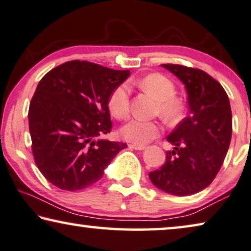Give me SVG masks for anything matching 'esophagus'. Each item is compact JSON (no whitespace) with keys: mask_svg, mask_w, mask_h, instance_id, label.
<instances>
[{"mask_svg":"<svg viewBox=\"0 0 251 251\" xmlns=\"http://www.w3.org/2000/svg\"><path fill=\"white\" fill-rule=\"evenodd\" d=\"M128 147L130 148V149H133V150H138V151H142V150H144L145 148V145H142V144H135V143H130V144H128Z\"/></svg>","mask_w":251,"mask_h":251,"instance_id":"obj_1","label":"esophagus"}]
</instances>
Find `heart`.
<instances>
[{
  "instance_id": "b5f03b06",
  "label": "heart",
  "mask_w": 251,
  "mask_h": 251,
  "mask_svg": "<svg viewBox=\"0 0 251 251\" xmlns=\"http://www.w3.org/2000/svg\"><path fill=\"white\" fill-rule=\"evenodd\" d=\"M132 84L143 90L158 101L159 113L168 121H175L180 117L184 110V101L175 97L176 88L174 82L159 73L148 74L132 81ZM110 114L117 119L126 118L129 114V92L126 85L116 88L108 100ZM162 126L155 121L130 119L119 130L125 141L135 144H145L160 135Z\"/></svg>"
}]
</instances>
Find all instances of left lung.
I'll use <instances>...</instances> for the list:
<instances>
[{
    "mask_svg": "<svg viewBox=\"0 0 251 251\" xmlns=\"http://www.w3.org/2000/svg\"><path fill=\"white\" fill-rule=\"evenodd\" d=\"M161 66L185 84L189 115L167 137L175 149L167 152L166 163L149 177L171 195H193L211 185L229 150L232 134L229 97L204 71L178 64Z\"/></svg>",
    "mask_w": 251,
    "mask_h": 251,
    "instance_id": "left-lung-1",
    "label": "left lung"
}]
</instances>
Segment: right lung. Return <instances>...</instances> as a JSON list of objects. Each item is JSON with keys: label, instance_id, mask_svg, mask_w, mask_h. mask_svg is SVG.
<instances>
[{"label": "right lung", "instance_id": "obj_1", "mask_svg": "<svg viewBox=\"0 0 251 251\" xmlns=\"http://www.w3.org/2000/svg\"><path fill=\"white\" fill-rule=\"evenodd\" d=\"M128 76L129 70L71 61L39 81L29 106V130L35 162L50 184L70 192L87 188L127 147L97 138L111 130L108 100Z\"/></svg>", "mask_w": 251, "mask_h": 251}]
</instances>
